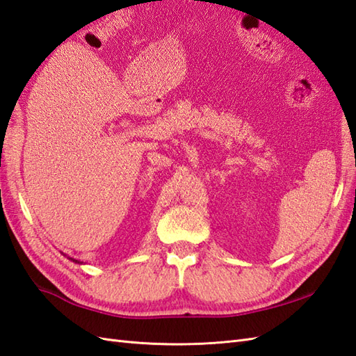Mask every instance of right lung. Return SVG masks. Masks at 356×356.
<instances>
[{
	"instance_id": "obj_1",
	"label": "right lung",
	"mask_w": 356,
	"mask_h": 356,
	"mask_svg": "<svg viewBox=\"0 0 356 356\" xmlns=\"http://www.w3.org/2000/svg\"><path fill=\"white\" fill-rule=\"evenodd\" d=\"M69 259H71V261H74V263H80V261H78V259H74V258H69ZM81 264V263H80Z\"/></svg>"
}]
</instances>
